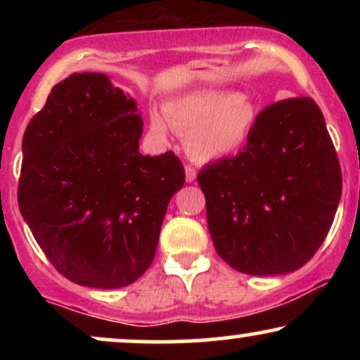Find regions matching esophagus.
I'll list each match as a JSON object with an SVG mask.
<instances>
[{
  "label": "esophagus",
  "mask_w": 360,
  "mask_h": 360,
  "mask_svg": "<svg viewBox=\"0 0 360 360\" xmlns=\"http://www.w3.org/2000/svg\"><path fill=\"white\" fill-rule=\"evenodd\" d=\"M196 179V169L193 166H186V183H193Z\"/></svg>",
  "instance_id": "obj_1"
}]
</instances>
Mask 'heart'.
Returning a JSON list of instances; mask_svg holds the SVG:
<instances>
[{
	"instance_id": "1",
	"label": "heart",
	"mask_w": 360,
	"mask_h": 360,
	"mask_svg": "<svg viewBox=\"0 0 360 360\" xmlns=\"http://www.w3.org/2000/svg\"><path fill=\"white\" fill-rule=\"evenodd\" d=\"M255 123V108L240 94L198 91L166 103L164 118L152 113V137L167 142L169 128L188 137V154L196 162H218L245 143Z\"/></svg>"
}]
</instances>
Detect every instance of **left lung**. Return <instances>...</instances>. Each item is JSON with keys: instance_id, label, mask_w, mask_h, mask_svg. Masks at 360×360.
Returning <instances> with one entry per match:
<instances>
[{"instance_id": "1", "label": "left lung", "mask_w": 360, "mask_h": 360, "mask_svg": "<svg viewBox=\"0 0 360 360\" xmlns=\"http://www.w3.org/2000/svg\"><path fill=\"white\" fill-rule=\"evenodd\" d=\"M218 255L250 276L288 274L323 243L342 196V171L311 98L264 108L235 157L198 174Z\"/></svg>"}]
</instances>
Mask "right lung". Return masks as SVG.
Masks as SVG:
<instances>
[{
  "label": "right lung",
  "instance_id": "obj_1",
  "mask_svg": "<svg viewBox=\"0 0 360 360\" xmlns=\"http://www.w3.org/2000/svg\"><path fill=\"white\" fill-rule=\"evenodd\" d=\"M142 130L137 103L100 72L53 86L25 130L20 212L72 283L123 288L154 260L184 167L171 150L140 154Z\"/></svg>",
  "mask_w": 360,
  "mask_h": 360
}]
</instances>
